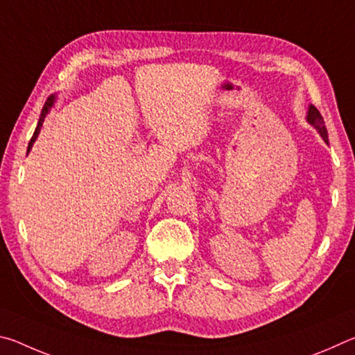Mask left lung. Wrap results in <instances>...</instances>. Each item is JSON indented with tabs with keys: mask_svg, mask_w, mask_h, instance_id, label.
I'll use <instances>...</instances> for the list:
<instances>
[{
	"mask_svg": "<svg viewBox=\"0 0 355 355\" xmlns=\"http://www.w3.org/2000/svg\"><path fill=\"white\" fill-rule=\"evenodd\" d=\"M307 122H309L310 125H313V127L318 130V133L321 135V137L324 139V142L329 144L327 130H326V125H324V119H322V116L320 114V111H318L313 105H310V106H309Z\"/></svg>",
	"mask_w": 355,
	"mask_h": 355,
	"instance_id": "8db88e82",
	"label": "left lung"
}]
</instances>
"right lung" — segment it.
I'll list each match as a JSON object with an SVG mask.
<instances>
[{"label":"right lung","instance_id":"1","mask_svg":"<svg viewBox=\"0 0 355 355\" xmlns=\"http://www.w3.org/2000/svg\"><path fill=\"white\" fill-rule=\"evenodd\" d=\"M53 105H55V95H51V97H48V100L45 101L44 107H42V112H40V117H39V123H37V127H35V131H34V135H33V137H31V141H29L28 152H29V150L33 148V144L35 142V139H37V136H39V133H40L42 125H44V120H45V117H46V114L50 112V110H51V106H53Z\"/></svg>","mask_w":355,"mask_h":355}]
</instances>
